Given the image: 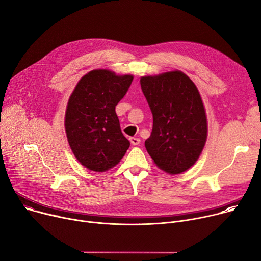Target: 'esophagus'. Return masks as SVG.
<instances>
[{"label":"esophagus","instance_id":"esophagus-1","mask_svg":"<svg viewBox=\"0 0 261 261\" xmlns=\"http://www.w3.org/2000/svg\"><path fill=\"white\" fill-rule=\"evenodd\" d=\"M130 141H131V144H132L133 146H137V145H139V143H140V139H139V138H136V137H130Z\"/></svg>","mask_w":261,"mask_h":261}]
</instances>
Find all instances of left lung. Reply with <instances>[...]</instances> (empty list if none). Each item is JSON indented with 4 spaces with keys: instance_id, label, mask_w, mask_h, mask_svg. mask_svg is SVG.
Instances as JSON below:
<instances>
[{
    "instance_id": "obj_1",
    "label": "left lung",
    "mask_w": 261,
    "mask_h": 261,
    "mask_svg": "<svg viewBox=\"0 0 261 261\" xmlns=\"http://www.w3.org/2000/svg\"><path fill=\"white\" fill-rule=\"evenodd\" d=\"M153 114V129L145 141L156 167L181 174L197 162L205 147L208 124L198 87L179 69L140 77Z\"/></svg>"
}]
</instances>
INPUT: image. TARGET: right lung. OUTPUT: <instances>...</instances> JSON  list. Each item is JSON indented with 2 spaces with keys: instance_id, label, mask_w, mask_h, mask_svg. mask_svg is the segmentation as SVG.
<instances>
[{
  "instance_id": "right-lung-1",
  "label": "right lung",
  "mask_w": 261,
  "mask_h": 261,
  "mask_svg": "<svg viewBox=\"0 0 261 261\" xmlns=\"http://www.w3.org/2000/svg\"><path fill=\"white\" fill-rule=\"evenodd\" d=\"M133 75H117L106 68L92 69L76 84L67 101L64 128L76 159L89 171L114 168L130 147L115 106L128 91Z\"/></svg>"
}]
</instances>
